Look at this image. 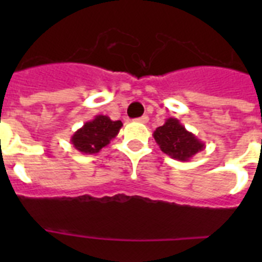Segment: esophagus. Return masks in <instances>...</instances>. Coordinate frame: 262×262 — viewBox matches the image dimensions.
I'll return each mask as SVG.
<instances>
[{
  "instance_id": "1",
  "label": "esophagus",
  "mask_w": 262,
  "mask_h": 262,
  "mask_svg": "<svg viewBox=\"0 0 262 262\" xmlns=\"http://www.w3.org/2000/svg\"><path fill=\"white\" fill-rule=\"evenodd\" d=\"M148 120H149V118H148L147 115H143V117L138 118L136 122H139V123H148Z\"/></svg>"
}]
</instances>
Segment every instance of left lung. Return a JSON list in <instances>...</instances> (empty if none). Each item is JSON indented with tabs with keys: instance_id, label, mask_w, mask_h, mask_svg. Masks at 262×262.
<instances>
[{
	"instance_id": "8db88e82",
	"label": "left lung",
	"mask_w": 262,
	"mask_h": 262,
	"mask_svg": "<svg viewBox=\"0 0 262 262\" xmlns=\"http://www.w3.org/2000/svg\"><path fill=\"white\" fill-rule=\"evenodd\" d=\"M154 138L164 154L178 161H189L205 148V143L187 131L177 118H168L157 127Z\"/></svg>"
}]
</instances>
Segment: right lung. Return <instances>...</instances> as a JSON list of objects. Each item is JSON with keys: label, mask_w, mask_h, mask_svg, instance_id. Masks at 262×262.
<instances>
[{"label": "right lung", "mask_w": 262, "mask_h": 262, "mask_svg": "<svg viewBox=\"0 0 262 262\" xmlns=\"http://www.w3.org/2000/svg\"><path fill=\"white\" fill-rule=\"evenodd\" d=\"M122 126L120 120H111L107 115H96L72 135L71 143L81 154H98L119 134Z\"/></svg>", "instance_id": "add662e5"}]
</instances>
